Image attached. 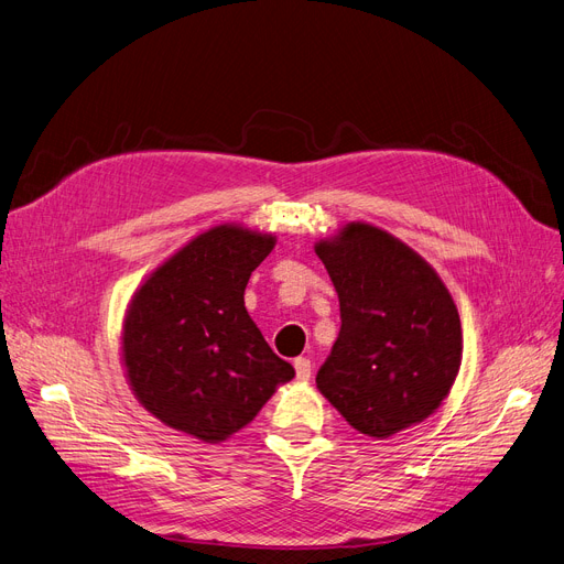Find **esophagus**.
<instances>
[{
  "label": "esophagus",
  "mask_w": 564,
  "mask_h": 564,
  "mask_svg": "<svg viewBox=\"0 0 564 564\" xmlns=\"http://www.w3.org/2000/svg\"><path fill=\"white\" fill-rule=\"evenodd\" d=\"M311 371H313L311 359H306V357H297V359H295L297 380H308V378H311Z\"/></svg>",
  "instance_id": "esophagus-1"
}]
</instances>
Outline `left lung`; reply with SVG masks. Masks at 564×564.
<instances>
[{
	"label": "left lung",
	"mask_w": 564,
	"mask_h": 564,
	"mask_svg": "<svg viewBox=\"0 0 564 564\" xmlns=\"http://www.w3.org/2000/svg\"><path fill=\"white\" fill-rule=\"evenodd\" d=\"M338 292L340 332L321 394L364 435L389 437L443 405L460 369L456 304L435 269L371 224L315 243Z\"/></svg>",
	"instance_id": "1"
}]
</instances>
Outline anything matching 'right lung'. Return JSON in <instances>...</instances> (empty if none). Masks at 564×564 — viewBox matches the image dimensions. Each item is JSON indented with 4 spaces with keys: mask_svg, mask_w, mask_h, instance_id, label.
Here are the masks:
<instances>
[{
    "mask_svg": "<svg viewBox=\"0 0 564 564\" xmlns=\"http://www.w3.org/2000/svg\"><path fill=\"white\" fill-rule=\"evenodd\" d=\"M274 243L272 232L214 226L135 290L121 361L135 399L165 426L224 443L295 378L243 306L251 272Z\"/></svg>",
    "mask_w": 564,
    "mask_h": 564,
    "instance_id": "add662e5",
    "label": "right lung"
}]
</instances>
